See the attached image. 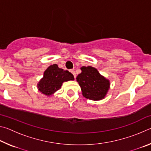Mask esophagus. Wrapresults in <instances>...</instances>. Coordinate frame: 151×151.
<instances>
[{
  "instance_id": "1",
  "label": "esophagus",
  "mask_w": 151,
  "mask_h": 151,
  "mask_svg": "<svg viewBox=\"0 0 151 151\" xmlns=\"http://www.w3.org/2000/svg\"><path fill=\"white\" fill-rule=\"evenodd\" d=\"M70 73L73 74V75H74V77H75V78H76V73H75V70H70Z\"/></svg>"
}]
</instances>
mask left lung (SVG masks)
Wrapping results in <instances>:
<instances>
[{"label": "left lung", "mask_w": 151, "mask_h": 151, "mask_svg": "<svg viewBox=\"0 0 151 151\" xmlns=\"http://www.w3.org/2000/svg\"><path fill=\"white\" fill-rule=\"evenodd\" d=\"M81 69L82 73L77 76L76 81L81 87L83 95L93 101L103 99L109 89V81L92 66H83Z\"/></svg>", "instance_id": "left-lung-1"}]
</instances>
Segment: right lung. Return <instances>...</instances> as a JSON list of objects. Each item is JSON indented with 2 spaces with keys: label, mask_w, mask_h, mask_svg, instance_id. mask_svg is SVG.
I'll use <instances>...</instances> for the list:
<instances>
[{
  "label": "right lung",
  "mask_w": 151,
  "mask_h": 151,
  "mask_svg": "<svg viewBox=\"0 0 151 151\" xmlns=\"http://www.w3.org/2000/svg\"><path fill=\"white\" fill-rule=\"evenodd\" d=\"M74 79L73 74L68 70L59 68L57 65H50L45 71L44 76L38 84V88L42 94L50 96L60 88L63 82Z\"/></svg>",
  "instance_id": "right-lung-1"
}]
</instances>
